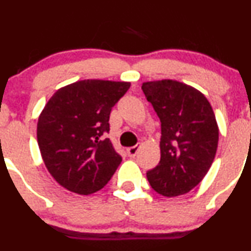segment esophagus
I'll list each match as a JSON object with an SVG mask.
<instances>
[{
    "label": "esophagus",
    "instance_id": "obj_1",
    "mask_svg": "<svg viewBox=\"0 0 251 251\" xmlns=\"http://www.w3.org/2000/svg\"><path fill=\"white\" fill-rule=\"evenodd\" d=\"M138 149H140V146H138V144H136V146H133V147H130V148H127V154L130 156H136V154L138 153Z\"/></svg>",
    "mask_w": 251,
    "mask_h": 251
}]
</instances>
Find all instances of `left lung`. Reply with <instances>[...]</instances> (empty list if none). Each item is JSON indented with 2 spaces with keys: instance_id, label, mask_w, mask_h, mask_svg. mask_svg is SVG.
<instances>
[{
  "instance_id": "obj_1",
  "label": "left lung",
  "mask_w": 251,
  "mask_h": 251,
  "mask_svg": "<svg viewBox=\"0 0 251 251\" xmlns=\"http://www.w3.org/2000/svg\"><path fill=\"white\" fill-rule=\"evenodd\" d=\"M142 91L161 123L160 161L147 171L149 184L164 197L188 193L209 171L219 127L203 93L174 80L144 82Z\"/></svg>"
}]
</instances>
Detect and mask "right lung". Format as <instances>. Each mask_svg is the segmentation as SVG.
I'll use <instances>...</instances> for the list:
<instances>
[{
  "instance_id": "right-lung-1",
  "label": "right lung",
  "mask_w": 251,
  "mask_h": 251,
  "mask_svg": "<svg viewBox=\"0 0 251 251\" xmlns=\"http://www.w3.org/2000/svg\"><path fill=\"white\" fill-rule=\"evenodd\" d=\"M130 82L82 80L59 88L37 123V143L53 178L77 194H92L109 182L120 154L109 138V116Z\"/></svg>"
}]
</instances>
